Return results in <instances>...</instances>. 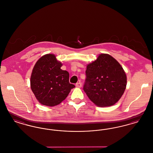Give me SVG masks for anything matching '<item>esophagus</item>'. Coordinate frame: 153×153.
Returning a JSON list of instances; mask_svg holds the SVG:
<instances>
[{"label":"esophagus","mask_w":153,"mask_h":153,"mask_svg":"<svg viewBox=\"0 0 153 153\" xmlns=\"http://www.w3.org/2000/svg\"><path fill=\"white\" fill-rule=\"evenodd\" d=\"M81 86H82V84H81V82H77L76 84V87L77 88H81Z\"/></svg>","instance_id":"obj_1"}]
</instances>
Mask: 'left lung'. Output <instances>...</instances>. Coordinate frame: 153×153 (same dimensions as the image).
I'll return each instance as SVG.
<instances>
[{
  "label": "left lung",
  "instance_id": "left-lung-1",
  "mask_svg": "<svg viewBox=\"0 0 153 153\" xmlns=\"http://www.w3.org/2000/svg\"><path fill=\"white\" fill-rule=\"evenodd\" d=\"M83 89L99 107L115 104L126 88L127 77L123 68L109 54H101L87 66Z\"/></svg>",
  "mask_w": 153,
  "mask_h": 153
}]
</instances>
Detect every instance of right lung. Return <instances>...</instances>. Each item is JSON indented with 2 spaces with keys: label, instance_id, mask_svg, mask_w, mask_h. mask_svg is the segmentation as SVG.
Masks as SVG:
<instances>
[{
  "label": "right lung",
  "instance_id": "obj_1",
  "mask_svg": "<svg viewBox=\"0 0 153 153\" xmlns=\"http://www.w3.org/2000/svg\"><path fill=\"white\" fill-rule=\"evenodd\" d=\"M62 64L53 54H46L34 66L30 78L31 89L41 104L53 107L64 100L71 89L69 74L61 69Z\"/></svg>",
  "mask_w": 153,
  "mask_h": 153
}]
</instances>
